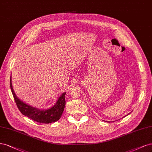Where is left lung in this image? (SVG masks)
<instances>
[{
	"mask_svg": "<svg viewBox=\"0 0 152 152\" xmlns=\"http://www.w3.org/2000/svg\"><path fill=\"white\" fill-rule=\"evenodd\" d=\"M126 116H127V115H126Z\"/></svg>",
	"mask_w": 152,
	"mask_h": 152,
	"instance_id": "1",
	"label": "left lung"
}]
</instances>
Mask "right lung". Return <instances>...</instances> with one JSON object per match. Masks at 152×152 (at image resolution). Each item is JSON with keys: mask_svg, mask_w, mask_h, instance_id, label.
Instances as JSON below:
<instances>
[{"mask_svg": "<svg viewBox=\"0 0 152 152\" xmlns=\"http://www.w3.org/2000/svg\"><path fill=\"white\" fill-rule=\"evenodd\" d=\"M10 87L17 107L20 112L24 116L33 119L34 121L45 124L55 122L59 120L61 118L65 108L66 92L61 94V97H59L58 101L56 102V104H55V106L48 109L41 110L28 105L17 97L12 88L11 77H10Z\"/></svg>", "mask_w": 152, "mask_h": 152, "instance_id": "add662e5", "label": "right lung"}]
</instances>
